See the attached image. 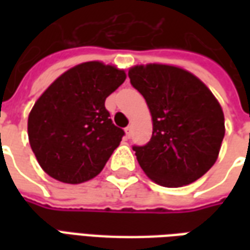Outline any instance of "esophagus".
I'll return each mask as SVG.
<instances>
[{
  "label": "esophagus",
  "instance_id": "1",
  "mask_svg": "<svg viewBox=\"0 0 250 250\" xmlns=\"http://www.w3.org/2000/svg\"><path fill=\"white\" fill-rule=\"evenodd\" d=\"M131 134H132V125H127L125 127V135H127V138H130Z\"/></svg>",
  "mask_w": 250,
  "mask_h": 250
}]
</instances>
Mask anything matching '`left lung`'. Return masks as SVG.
Wrapping results in <instances>:
<instances>
[{
  "mask_svg": "<svg viewBox=\"0 0 250 250\" xmlns=\"http://www.w3.org/2000/svg\"><path fill=\"white\" fill-rule=\"evenodd\" d=\"M128 77L146 99L152 118L150 142L132 146L142 170L165 188L201 178L217 161L225 135L224 112L214 95L178 66L136 65Z\"/></svg>",
  "mask_w": 250,
  "mask_h": 250,
  "instance_id": "1",
  "label": "left lung"
}]
</instances>
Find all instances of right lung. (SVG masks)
I'll list each match as a JSON object with an SVG mask.
<instances>
[{
	"label": "right lung",
	"instance_id": "obj_1",
	"mask_svg": "<svg viewBox=\"0 0 250 250\" xmlns=\"http://www.w3.org/2000/svg\"><path fill=\"white\" fill-rule=\"evenodd\" d=\"M125 73L100 62L73 66L41 95L28 118V136L42 170L64 184L96 177L125 131L105 109V99Z\"/></svg>",
	"mask_w": 250,
	"mask_h": 250
}]
</instances>
